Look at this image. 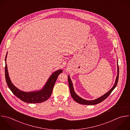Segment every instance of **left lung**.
<instances>
[{"instance_id":"left-lung-1","label":"left lung","mask_w":130,"mask_h":130,"mask_svg":"<svg viewBox=\"0 0 130 130\" xmlns=\"http://www.w3.org/2000/svg\"><path fill=\"white\" fill-rule=\"evenodd\" d=\"M117 76H116L115 82L114 83V85L113 87L110 89L107 92L105 93L104 95L102 96L93 100H86L84 99H82V98L80 97L78 95H77L76 92L74 91V87H73V84L72 83V81L71 79L70 76L68 75V82H69V87L70 89V92L71 96H72L73 99L77 103L82 104V105H96L98 104L102 101H103L104 100H105L111 93V92L114 89L115 87L116 86V85L118 82V76H119V68H118V61H117Z\"/></svg>"}]
</instances>
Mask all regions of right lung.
<instances>
[{
	"label": "right lung",
	"mask_w": 130,
	"mask_h": 130,
	"mask_svg": "<svg viewBox=\"0 0 130 130\" xmlns=\"http://www.w3.org/2000/svg\"><path fill=\"white\" fill-rule=\"evenodd\" d=\"M7 55L8 52L5 58V77L8 87L12 92L21 100L27 103H40L47 100L51 96L58 75L62 72V70H58L53 72L41 89L28 92L24 91L16 87L10 79L6 62Z\"/></svg>",
	"instance_id": "1"
}]
</instances>
